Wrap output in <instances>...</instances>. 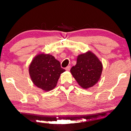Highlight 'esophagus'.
I'll return each mask as SVG.
<instances>
[{"label": "esophagus", "instance_id": "esophagus-1", "mask_svg": "<svg viewBox=\"0 0 131 131\" xmlns=\"http://www.w3.org/2000/svg\"><path fill=\"white\" fill-rule=\"evenodd\" d=\"M65 69H66V70H67V71L69 70L70 69V66H68L67 67L65 68Z\"/></svg>", "mask_w": 131, "mask_h": 131}]
</instances>
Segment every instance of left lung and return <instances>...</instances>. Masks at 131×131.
<instances>
[{
    "label": "left lung",
    "mask_w": 131,
    "mask_h": 131,
    "mask_svg": "<svg viewBox=\"0 0 131 131\" xmlns=\"http://www.w3.org/2000/svg\"><path fill=\"white\" fill-rule=\"evenodd\" d=\"M102 63L96 55L88 51L77 57V63L71 68L72 76L82 88L94 86L100 79Z\"/></svg>",
    "instance_id": "left-lung-1"
}]
</instances>
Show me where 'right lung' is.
Instances as JSON below:
<instances>
[{
    "instance_id": "right-lung-1",
    "label": "right lung",
    "mask_w": 131,
    "mask_h": 131,
    "mask_svg": "<svg viewBox=\"0 0 131 131\" xmlns=\"http://www.w3.org/2000/svg\"><path fill=\"white\" fill-rule=\"evenodd\" d=\"M65 71L61 68L60 62L54 57L44 54L35 57L29 68L33 83L45 91L52 90L56 87L61 74Z\"/></svg>"
}]
</instances>
